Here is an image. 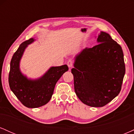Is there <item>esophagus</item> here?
I'll return each instance as SVG.
<instances>
[{
    "instance_id": "obj_1",
    "label": "esophagus",
    "mask_w": 134,
    "mask_h": 134,
    "mask_svg": "<svg viewBox=\"0 0 134 134\" xmlns=\"http://www.w3.org/2000/svg\"><path fill=\"white\" fill-rule=\"evenodd\" d=\"M67 65H68V67H69V69H70V68H72V65H73V64H72V62L71 60H69V61H67Z\"/></svg>"
}]
</instances>
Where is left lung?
I'll return each mask as SVG.
<instances>
[{"label": "left lung", "mask_w": 134, "mask_h": 134, "mask_svg": "<svg viewBox=\"0 0 134 134\" xmlns=\"http://www.w3.org/2000/svg\"><path fill=\"white\" fill-rule=\"evenodd\" d=\"M97 42L76 55L71 72L80 100L90 107H102L120 92L125 66L121 47L109 34L101 31Z\"/></svg>", "instance_id": "8db88e82"}]
</instances>
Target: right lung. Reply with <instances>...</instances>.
I'll use <instances>...</instances> for the list:
<instances>
[{"label": "right lung", "instance_id": "1", "mask_svg": "<svg viewBox=\"0 0 134 134\" xmlns=\"http://www.w3.org/2000/svg\"><path fill=\"white\" fill-rule=\"evenodd\" d=\"M35 41L34 38H30L21 44L10 61L9 74L10 90L23 105L30 108L42 107L48 103L57 82L69 70L67 65L51 67L43 76L36 79H28L23 74L20 61L28 44Z\"/></svg>", "mask_w": 134, "mask_h": 134}]
</instances>
